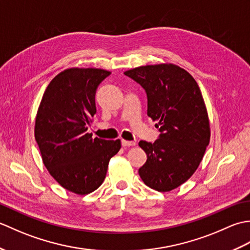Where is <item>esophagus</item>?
Masks as SVG:
<instances>
[{"label": "esophagus", "mask_w": 250, "mask_h": 250, "mask_svg": "<svg viewBox=\"0 0 250 250\" xmlns=\"http://www.w3.org/2000/svg\"><path fill=\"white\" fill-rule=\"evenodd\" d=\"M136 143L135 142H130V141H125V140H121V145L124 147H130V146H135Z\"/></svg>", "instance_id": "1"}]
</instances>
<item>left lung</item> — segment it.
<instances>
[{
  "instance_id": "left-lung-1",
  "label": "left lung",
  "mask_w": 250,
  "mask_h": 250,
  "mask_svg": "<svg viewBox=\"0 0 250 250\" xmlns=\"http://www.w3.org/2000/svg\"><path fill=\"white\" fill-rule=\"evenodd\" d=\"M125 75L145 89L147 115L160 131L155 143H139L147 155L139 174L149 188L167 192L192 176L209 144L201 90L187 71L172 63L135 67Z\"/></svg>"
}]
</instances>
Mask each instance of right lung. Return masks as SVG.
Instances as JSON below:
<instances>
[{
  "label": "right lung",
  "instance_id": "obj_1",
  "mask_svg": "<svg viewBox=\"0 0 250 250\" xmlns=\"http://www.w3.org/2000/svg\"><path fill=\"white\" fill-rule=\"evenodd\" d=\"M110 72L72 67L47 86L35 118L34 135L43 163L63 188L79 195L104 182L108 163L121 148L120 140L106 141L88 133L95 92Z\"/></svg>",
  "mask_w": 250,
  "mask_h": 250
}]
</instances>
